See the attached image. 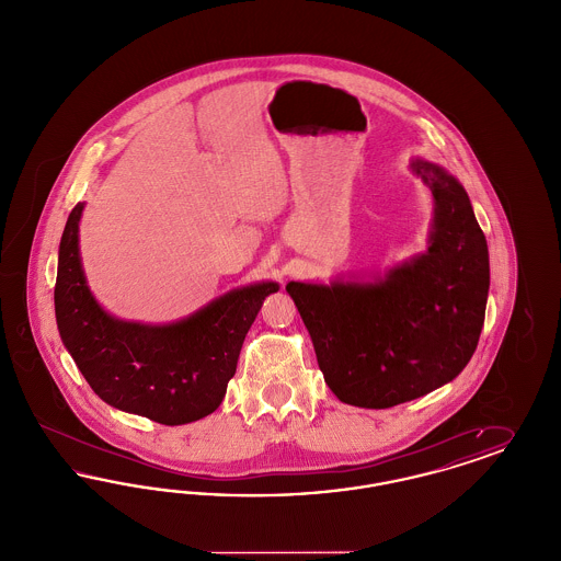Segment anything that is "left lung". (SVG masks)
I'll return each instance as SVG.
<instances>
[{"mask_svg": "<svg viewBox=\"0 0 561 561\" xmlns=\"http://www.w3.org/2000/svg\"><path fill=\"white\" fill-rule=\"evenodd\" d=\"M433 197L427 250L380 273L286 286L323 380L345 403L382 410L423 398L465 370L490 288L483 231L448 170L412 158Z\"/></svg>", "mask_w": 561, "mask_h": 561, "instance_id": "left-lung-1", "label": "left lung"}]
</instances>
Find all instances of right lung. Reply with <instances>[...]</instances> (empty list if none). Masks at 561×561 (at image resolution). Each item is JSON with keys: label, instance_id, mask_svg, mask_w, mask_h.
<instances>
[{"label": "right lung", "instance_id": "right-lung-1", "mask_svg": "<svg viewBox=\"0 0 561 561\" xmlns=\"http://www.w3.org/2000/svg\"><path fill=\"white\" fill-rule=\"evenodd\" d=\"M78 204L58 245L54 311L62 345L101 400L160 425H187L220 405L243 339L277 282H256L170 323L111 316L88 286Z\"/></svg>", "mask_w": 561, "mask_h": 561}]
</instances>
